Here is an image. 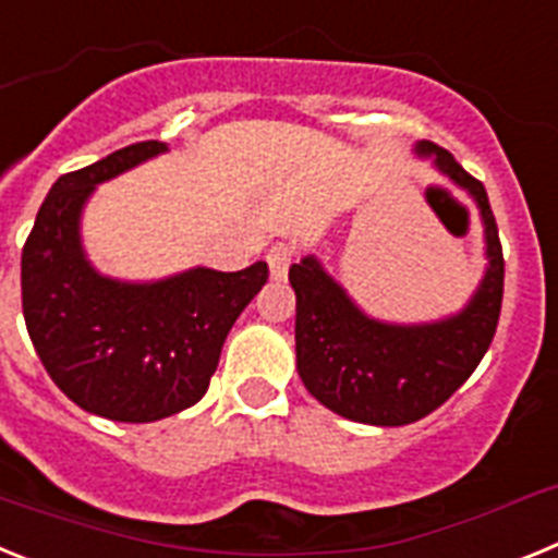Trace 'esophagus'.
<instances>
[{
  "label": "esophagus",
  "mask_w": 558,
  "mask_h": 558,
  "mask_svg": "<svg viewBox=\"0 0 558 558\" xmlns=\"http://www.w3.org/2000/svg\"><path fill=\"white\" fill-rule=\"evenodd\" d=\"M290 263H293V245L290 243L270 245L268 265H270V276H274V279H284V276H288Z\"/></svg>",
  "instance_id": "34e87169"
}]
</instances>
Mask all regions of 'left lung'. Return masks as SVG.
Returning a JSON list of instances; mask_svg holds the SVG:
<instances>
[{"label":"left lung","mask_w":558,"mask_h":558,"mask_svg":"<svg viewBox=\"0 0 558 558\" xmlns=\"http://www.w3.org/2000/svg\"><path fill=\"white\" fill-rule=\"evenodd\" d=\"M475 201L483 223L481 282L458 313L422 324L372 318L315 254L290 268L295 290V368L324 408L377 427L411 425L466 383L495 338L502 304V251L481 181L433 142L413 147Z\"/></svg>","instance_id":"1"}]
</instances>
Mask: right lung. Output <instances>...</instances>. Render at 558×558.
Here are the masks:
<instances>
[{"mask_svg":"<svg viewBox=\"0 0 558 558\" xmlns=\"http://www.w3.org/2000/svg\"><path fill=\"white\" fill-rule=\"evenodd\" d=\"M167 150L140 142L61 175L22 251L24 322L44 368L75 405L111 422H159L195 405L226 335L268 282L265 263L234 274L195 265L153 282L92 265L81 234L88 198Z\"/></svg>","mask_w":558,"mask_h":558,"instance_id":"right-lung-1","label":"right lung"}]
</instances>
